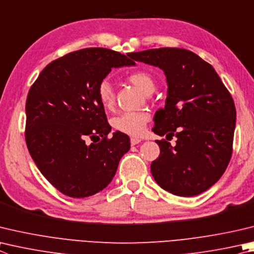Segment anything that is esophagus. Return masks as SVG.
Wrapping results in <instances>:
<instances>
[{
    "instance_id": "1",
    "label": "esophagus",
    "mask_w": 254,
    "mask_h": 254,
    "mask_svg": "<svg viewBox=\"0 0 254 254\" xmlns=\"http://www.w3.org/2000/svg\"><path fill=\"white\" fill-rule=\"evenodd\" d=\"M141 139H137V137H131V144L132 145H136L139 144V143H141Z\"/></svg>"
}]
</instances>
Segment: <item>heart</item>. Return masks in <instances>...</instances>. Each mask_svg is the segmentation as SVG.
I'll return each instance as SVG.
<instances>
[{"label": "heart", "instance_id": "heart-1", "mask_svg": "<svg viewBox=\"0 0 254 254\" xmlns=\"http://www.w3.org/2000/svg\"><path fill=\"white\" fill-rule=\"evenodd\" d=\"M127 81L135 85L142 93L150 95L155 89L153 77L145 71H135L127 76ZM98 99L104 109L113 108L115 102L112 85L107 80H103L98 86ZM149 121V114L145 112H126L114 118L112 126L115 130L131 136L142 135L145 126Z\"/></svg>", "mask_w": 254, "mask_h": 254}]
</instances>
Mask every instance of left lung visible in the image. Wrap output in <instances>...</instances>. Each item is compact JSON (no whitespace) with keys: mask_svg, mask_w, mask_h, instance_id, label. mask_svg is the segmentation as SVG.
Returning a JSON list of instances; mask_svg holds the SVG:
<instances>
[{"mask_svg":"<svg viewBox=\"0 0 254 254\" xmlns=\"http://www.w3.org/2000/svg\"><path fill=\"white\" fill-rule=\"evenodd\" d=\"M134 61L158 66L167 76L165 107L154 114L161 140L151 163L155 182L172 194L194 196L222 177L232 155L236 105L213 66L186 49L160 48L128 53Z\"/></svg>","mask_w":254,"mask_h":254,"instance_id":"obj_1","label":"left lung"}]
</instances>
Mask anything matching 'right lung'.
I'll return each instance as SVG.
<instances>
[{
	"label": "right lung",
	"mask_w": 254,
	"mask_h": 254,
	"mask_svg": "<svg viewBox=\"0 0 254 254\" xmlns=\"http://www.w3.org/2000/svg\"><path fill=\"white\" fill-rule=\"evenodd\" d=\"M124 54L103 48L75 51L51 62L27 94L25 141L44 178L63 194L86 197L112 181L130 139L111 137L98 86L113 67L134 65ZM89 138L94 141L89 145Z\"/></svg>",
	"instance_id": "add662e5"
}]
</instances>
